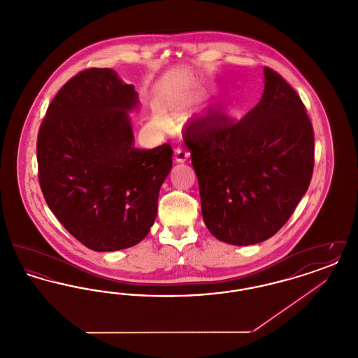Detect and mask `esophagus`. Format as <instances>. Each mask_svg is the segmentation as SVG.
I'll return each instance as SVG.
<instances>
[{
  "instance_id": "34e87169",
  "label": "esophagus",
  "mask_w": 358,
  "mask_h": 358,
  "mask_svg": "<svg viewBox=\"0 0 358 358\" xmlns=\"http://www.w3.org/2000/svg\"><path fill=\"white\" fill-rule=\"evenodd\" d=\"M174 159L178 164H184V162H187V159H189V153H187V150H184V149H176L174 150Z\"/></svg>"
}]
</instances>
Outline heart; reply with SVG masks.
<instances>
[{
    "label": "heart",
    "mask_w": 358,
    "mask_h": 358,
    "mask_svg": "<svg viewBox=\"0 0 358 358\" xmlns=\"http://www.w3.org/2000/svg\"><path fill=\"white\" fill-rule=\"evenodd\" d=\"M193 99H196V98H194V96L177 98L176 101H173V103H171V107H173L176 111H180V110H182L184 107H187L190 103L193 102ZM222 114V110L219 113V115H216V118L213 120L212 123H216L217 120H220ZM152 122H153L157 127H159V129L166 127V114H165L164 108H162L158 103H154L153 106H152Z\"/></svg>",
    "instance_id": "1"
}]
</instances>
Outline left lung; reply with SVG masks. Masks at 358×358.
<instances>
[{"mask_svg": "<svg viewBox=\"0 0 358 358\" xmlns=\"http://www.w3.org/2000/svg\"><path fill=\"white\" fill-rule=\"evenodd\" d=\"M260 102L234 126L219 114L190 123L187 148L201 212L220 241L251 245L273 236L305 196L314 168V133L294 88L263 69Z\"/></svg>", "mask_w": 358, "mask_h": 358, "instance_id": "8db88e82", "label": "left lung"}]
</instances>
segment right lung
Masks as SVG:
<instances>
[{
	"mask_svg": "<svg viewBox=\"0 0 358 358\" xmlns=\"http://www.w3.org/2000/svg\"><path fill=\"white\" fill-rule=\"evenodd\" d=\"M134 85L111 69L73 76L53 98L37 138L38 180L53 215L98 252L138 244L153 227L171 173V145L134 146Z\"/></svg>",
	"mask_w": 358,
	"mask_h": 358,
	"instance_id": "1",
	"label": "right lung"
}]
</instances>
